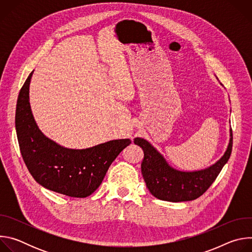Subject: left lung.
Listing matches in <instances>:
<instances>
[{
	"instance_id": "8db88e82",
	"label": "left lung",
	"mask_w": 252,
	"mask_h": 252,
	"mask_svg": "<svg viewBox=\"0 0 252 252\" xmlns=\"http://www.w3.org/2000/svg\"><path fill=\"white\" fill-rule=\"evenodd\" d=\"M230 135L228 148L217 163L206 169L192 172L173 169L149 141L139 137L134 138L133 142L145 154L141 162V173L151 193L160 200L171 202L198 198L209 189L228 161L232 150V132Z\"/></svg>"
}]
</instances>
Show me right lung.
Segmentation results:
<instances>
[{
    "instance_id": "obj_1",
    "label": "right lung",
    "mask_w": 252,
    "mask_h": 252,
    "mask_svg": "<svg viewBox=\"0 0 252 252\" xmlns=\"http://www.w3.org/2000/svg\"><path fill=\"white\" fill-rule=\"evenodd\" d=\"M23 85L16 110V129L23 159L34 181L70 197H87L101 184L112 162L129 146L126 139L111 140L87 150H68L46 137L32 115L29 87Z\"/></svg>"
}]
</instances>
